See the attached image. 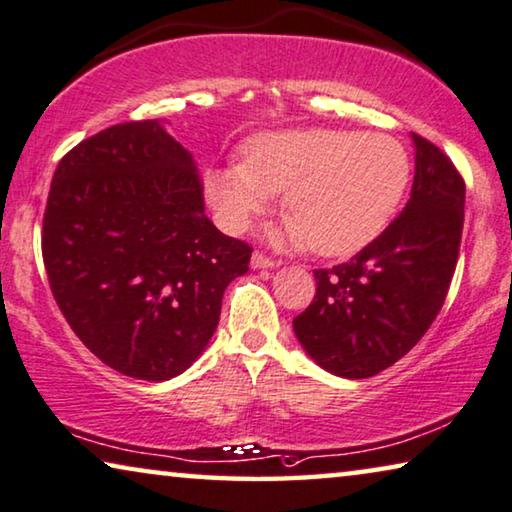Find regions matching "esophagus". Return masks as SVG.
<instances>
[{"instance_id": "1", "label": "esophagus", "mask_w": 512, "mask_h": 512, "mask_svg": "<svg viewBox=\"0 0 512 512\" xmlns=\"http://www.w3.org/2000/svg\"><path fill=\"white\" fill-rule=\"evenodd\" d=\"M250 264H253V269H271V266H276V259L255 250L253 257H250Z\"/></svg>"}]
</instances>
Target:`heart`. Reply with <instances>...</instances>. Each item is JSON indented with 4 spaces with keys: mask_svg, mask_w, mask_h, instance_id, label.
I'll use <instances>...</instances> for the list:
<instances>
[{
    "mask_svg": "<svg viewBox=\"0 0 512 512\" xmlns=\"http://www.w3.org/2000/svg\"><path fill=\"white\" fill-rule=\"evenodd\" d=\"M411 160L384 133L296 128L262 133L243 165L207 174V195L230 230H243L285 193L289 239L326 257L352 255L384 232L409 186Z\"/></svg>",
    "mask_w": 512,
    "mask_h": 512,
    "instance_id": "heart-1",
    "label": "heart"
}]
</instances>
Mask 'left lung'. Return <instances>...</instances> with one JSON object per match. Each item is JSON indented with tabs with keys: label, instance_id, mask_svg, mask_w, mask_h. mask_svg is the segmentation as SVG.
Masks as SVG:
<instances>
[{
	"label": "left lung",
	"instance_id": "left-lung-1",
	"mask_svg": "<svg viewBox=\"0 0 512 512\" xmlns=\"http://www.w3.org/2000/svg\"><path fill=\"white\" fill-rule=\"evenodd\" d=\"M407 207L361 253L315 269V299L294 333L324 370L365 379L391 368L423 338L451 287L464 225V179L425 137Z\"/></svg>",
	"mask_w": 512,
	"mask_h": 512
}]
</instances>
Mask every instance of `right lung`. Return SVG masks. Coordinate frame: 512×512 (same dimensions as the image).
Here are the masks:
<instances>
[{
	"label": "right lung",
	"instance_id": "obj_1",
	"mask_svg": "<svg viewBox=\"0 0 512 512\" xmlns=\"http://www.w3.org/2000/svg\"><path fill=\"white\" fill-rule=\"evenodd\" d=\"M200 172L156 119L124 121L59 160L41 250L61 315L126 377L165 381L204 352L253 248L204 213Z\"/></svg>",
	"mask_w": 512,
	"mask_h": 512
}]
</instances>
